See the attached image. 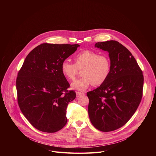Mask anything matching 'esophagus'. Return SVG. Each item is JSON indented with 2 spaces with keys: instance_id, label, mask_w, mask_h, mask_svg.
<instances>
[{
  "instance_id": "1",
  "label": "esophagus",
  "mask_w": 156,
  "mask_h": 156,
  "mask_svg": "<svg viewBox=\"0 0 156 156\" xmlns=\"http://www.w3.org/2000/svg\"><path fill=\"white\" fill-rule=\"evenodd\" d=\"M76 96H77V97H79V96H82V95H84V93H83L78 92V91L76 93Z\"/></svg>"
}]
</instances>
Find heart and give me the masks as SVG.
Segmentation results:
<instances>
[{"mask_svg":"<svg viewBox=\"0 0 156 156\" xmlns=\"http://www.w3.org/2000/svg\"><path fill=\"white\" fill-rule=\"evenodd\" d=\"M75 64L65 60L61 64L62 75L69 80H75L80 70H82L80 79L72 83V87L77 90H84L91 85L100 86L109 77L112 69L110 58L99 52L85 50L77 54Z\"/></svg>","mask_w":156,"mask_h":156,"instance_id":"1","label":"heart"}]
</instances>
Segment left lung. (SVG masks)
<instances>
[{
	"instance_id": "obj_1",
	"label": "left lung",
	"mask_w": 156,
	"mask_h": 156,
	"mask_svg": "<svg viewBox=\"0 0 156 156\" xmlns=\"http://www.w3.org/2000/svg\"><path fill=\"white\" fill-rule=\"evenodd\" d=\"M95 47L107 51L112 69L107 81L87 92L88 114L98 129H117L131 118L143 96V72L131 53L116 41L99 42Z\"/></svg>"
}]
</instances>
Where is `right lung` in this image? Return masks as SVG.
<instances>
[{
  "instance_id": "obj_1",
  "label": "right lung",
  "mask_w": 156,
  "mask_h": 156,
  "mask_svg": "<svg viewBox=\"0 0 156 156\" xmlns=\"http://www.w3.org/2000/svg\"><path fill=\"white\" fill-rule=\"evenodd\" d=\"M78 44L43 43L26 57L16 80L20 108L37 129L55 133L67 123L66 108L76 98L61 72V64Z\"/></svg>"
}]
</instances>
